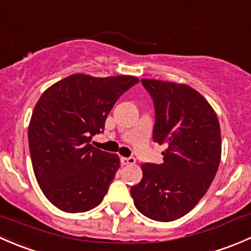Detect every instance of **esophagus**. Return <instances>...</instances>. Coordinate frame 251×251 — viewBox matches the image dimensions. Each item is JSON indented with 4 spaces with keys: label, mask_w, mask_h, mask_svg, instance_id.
<instances>
[{
    "label": "esophagus",
    "mask_w": 251,
    "mask_h": 251,
    "mask_svg": "<svg viewBox=\"0 0 251 251\" xmlns=\"http://www.w3.org/2000/svg\"><path fill=\"white\" fill-rule=\"evenodd\" d=\"M121 163L124 165H133L136 163V159L133 156H130V158H121Z\"/></svg>",
    "instance_id": "obj_1"
}]
</instances>
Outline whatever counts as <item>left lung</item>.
I'll return each mask as SVG.
<instances>
[{
    "label": "left lung",
    "mask_w": 251,
    "mask_h": 251,
    "mask_svg": "<svg viewBox=\"0 0 251 251\" xmlns=\"http://www.w3.org/2000/svg\"><path fill=\"white\" fill-rule=\"evenodd\" d=\"M155 109L153 141L164 144L163 163L142 165L141 182L131 187L135 206L144 216L175 221L199 203L221 160L219 119L191 86L142 78Z\"/></svg>",
    "instance_id": "obj_1"
}]
</instances>
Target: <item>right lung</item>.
Masks as SVG:
<instances>
[{"instance_id":"add662e5","label":"right lung","mask_w":251,"mask_h":251,"mask_svg":"<svg viewBox=\"0 0 251 251\" xmlns=\"http://www.w3.org/2000/svg\"><path fill=\"white\" fill-rule=\"evenodd\" d=\"M140 82L130 75L74 74L48 87L35 105L27 138L40 188L65 212H85L102 203L120 159L91 146L124 92Z\"/></svg>"}]
</instances>
